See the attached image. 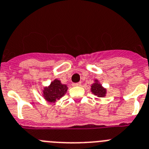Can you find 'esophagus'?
I'll return each instance as SVG.
<instances>
[{
	"mask_svg": "<svg viewBox=\"0 0 149 149\" xmlns=\"http://www.w3.org/2000/svg\"><path fill=\"white\" fill-rule=\"evenodd\" d=\"M81 82H78V83H73V86L76 87V86H81Z\"/></svg>",
	"mask_w": 149,
	"mask_h": 149,
	"instance_id": "esophagus-1",
	"label": "esophagus"
}]
</instances>
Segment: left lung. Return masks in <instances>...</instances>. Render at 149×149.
Masks as SVG:
<instances>
[{
    "mask_svg": "<svg viewBox=\"0 0 149 149\" xmlns=\"http://www.w3.org/2000/svg\"><path fill=\"white\" fill-rule=\"evenodd\" d=\"M91 91L93 95L100 98L105 97L107 94V89L96 79H93V83L91 85Z\"/></svg>",
    "mask_w": 149,
    "mask_h": 149,
    "instance_id": "left-lung-1",
    "label": "left lung"
}]
</instances>
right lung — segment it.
<instances>
[{
  "label": "right lung",
  "mask_w": 149,
  "mask_h": 149,
  "mask_svg": "<svg viewBox=\"0 0 149 149\" xmlns=\"http://www.w3.org/2000/svg\"><path fill=\"white\" fill-rule=\"evenodd\" d=\"M68 85L62 84L61 81L55 79L51 83L43 88L42 96L47 102L50 103H56L58 100L65 96L68 91Z\"/></svg>",
  "instance_id": "add662e5"
}]
</instances>
